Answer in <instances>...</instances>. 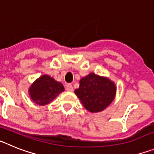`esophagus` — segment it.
I'll return each instance as SVG.
<instances>
[{
  "label": "esophagus",
  "instance_id": "esophagus-1",
  "mask_svg": "<svg viewBox=\"0 0 154 154\" xmlns=\"http://www.w3.org/2000/svg\"><path fill=\"white\" fill-rule=\"evenodd\" d=\"M65 89H66L68 92H72V91H73V86L71 85V84H68V85H66Z\"/></svg>",
  "mask_w": 154,
  "mask_h": 154
}]
</instances>
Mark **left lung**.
Here are the masks:
<instances>
[{"label": "left lung", "mask_w": 154, "mask_h": 154, "mask_svg": "<svg viewBox=\"0 0 154 154\" xmlns=\"http://www.w3.org/2000/svg\"><path fill=\"white\" fill-rule=\"evenodd\" d=\"M79 84V88L75 90V93L85 109L91 112L104 110L115 98V83L106 77L90 73L82 78Z\"/></svg>", "instance_id": "obj_1"}]
</instances>
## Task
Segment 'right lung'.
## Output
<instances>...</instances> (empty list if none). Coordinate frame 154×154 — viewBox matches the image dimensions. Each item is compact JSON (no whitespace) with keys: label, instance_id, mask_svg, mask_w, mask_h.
Returning a JSON list of instances; mask_svg holds the SVG:
<instances>
[{"label":"right lung","instance_id":"obj_1","mask_svg":"<svg viewBox=\"0 0 154 154\" xmlns=\"http://www.w3.org/2000/svg\"><path fill=\"white\" fill-rule=\"evenodd\" d=\"M65 90L61 82L55 81L51 76L43 75L30 86V97L40 106L49 103L58 94Z\"/></svg>","mask_w":154,"mask_h":154}]
</instances>
